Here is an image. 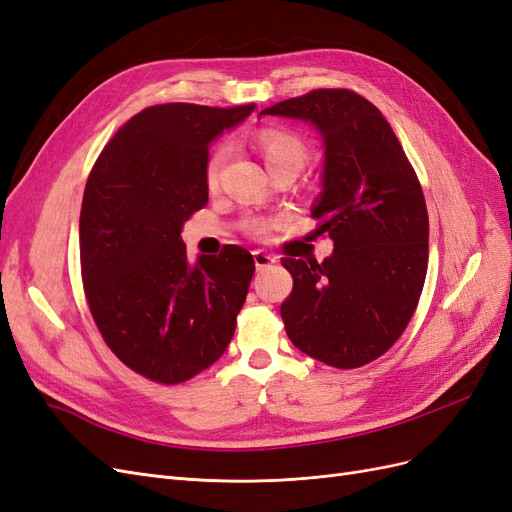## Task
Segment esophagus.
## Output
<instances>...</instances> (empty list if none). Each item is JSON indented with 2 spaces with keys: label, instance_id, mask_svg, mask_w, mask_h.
Wrapping results in <instances>:
<instances>
[{
  "label": "esophagus",
  "instance_id": "1",
  "mask_svg": "<svg viewBox=\"0 0 512 512\" xmlns=\"http://www.w3.org/2000/svg\"><path fill=\"white\" fill-rule=\"evenodd\" d=\"M275 262H277V258H275L273 254H267V252H260V250H256V252H254V265H256V271H262V269H267V267L275 265Z\"/></svg>",
  "mask_w": 512,
  "mask_h": 512
}]
</instances>
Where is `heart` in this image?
Instances as JSON below:
<instances>
[{
	"label": "heart",
	"instance_id": "obj_1",
	"mask_svg": "<svg viewBox=\"0 0 512 512\" xmlns=\"http://www.w3.org/2000/svg\"><path fill=\"white\" fill-rule=\"evenodd\" d=\"M256 145L262 153V160H265L269 170H275L280 166H303L307 158V149L303 145L301 138L292 132L286 130H262L256 138ZM228 158V149L224 145L215 147L211 151V156L207 158L205 164V179L209 188H215L220 181V173L226 164ZM254 230L262 232L267 228L265 222H252Z\"/></svg>",
	"mask_w": 512,
	"mask_h": 512
}]
</instances>
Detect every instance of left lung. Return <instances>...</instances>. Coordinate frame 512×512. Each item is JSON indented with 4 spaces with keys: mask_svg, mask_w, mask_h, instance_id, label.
Wrapping results in <instances>:
<instances>
[{
    "mask_svg": "<svg viewBox=\"0 0 512 512\" xmlns=\"http://www.w3.org/2000/svg\"><path fill=\"white\" fill-rule=\"evenodd\" d=\"M260 115L309 123L324 149L312 215L333 254L282 260L294 280L280 309L286 333L312 359L361 367L397 342L421 297L429 252L421 183L389 121L354 91L316 89Z\"/></svg>",
    "mask_w": 512,
    "mask_h": 512,
    "instance_id": "left-lung-1",
    "label": "left lung"
}]
</instances>
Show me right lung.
<instances>
[{
	"instance_id": "obj_1",
	"label": "right lung",
	"mask_w": 512,
	"mask_h": 512,
	"mask_svg": "<svg viewBox=\"0 0 512 512\" xmlns=\"http://www.w3.org/2000/svg\"><path fill=\"white\" fill-rule=\"evenodd\" d=\"M256 104L149 106L123 123L85 185L79 241L98 329L136 374L177 384L228 348L254 275L239 245L188 260L183 224L209 200L205 164Z\"/></svg>"
}]
</instances>
